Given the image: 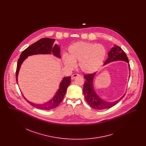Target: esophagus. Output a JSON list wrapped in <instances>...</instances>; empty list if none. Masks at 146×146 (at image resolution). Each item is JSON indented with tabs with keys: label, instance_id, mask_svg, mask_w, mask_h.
<instances>
[{
	"label": "esophagus",
	"instance_id": "1",
	"mask_svg": "<svg viewBox=\"0 0 146 146\" xmlns=\"http://www.w3.org/2000/svg\"><path fill=\"white\" fill-rule=\"evenodd\" d=\"M80 76L79 74H73L72 76H71V79H74L75 78H76L77 76Z\"/></svg>",
	"mask_w": 146,
	"mask_h": 146
}]
</instances>
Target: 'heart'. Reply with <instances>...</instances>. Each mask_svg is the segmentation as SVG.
I'll use <instances>...</instances> for the list:
<instances>
[{"mask_svg":"<svg viewBox=\"0 0 146 146\" xmlns=\"http://www.w3.org/2000/svg\"><path fill=\"white\" fill-rule=\"evenodd\" d=\"M106 50L102 44L90 42H78L70 45L68 54L62 56L63 62L70 69H73L79 62L80 70L92 74L100 69L104 62Z\"/></svg>","mask_w":146,"mask_h":146,"instance_id":"1","label":"heart"}]
</instances>
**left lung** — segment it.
Wrapping results in <instances>:
<instances>
[{
    "instance_id": "1",
    "label": "left lung",
    "mask_w": 146,
    "mask_h": 146,
    "mask_svg": "<svg viewBox=\"0 0 146 146\" xmlns=\"http://www.w3.org/2000/svg\"><path fill=\"white\" fill-rule=\"evenodd\" d=\"M108 58L104 62V66L112 62L122 61L127 63L129 72L130 71L128 58L125 52L120 47L114 45V46L108 52ZM96 74V73L95 72L94 73L85 75L84 76L86 79V81L84 83L83 88V94L85 98L91 107L95 110H102L111 108V107L114 106L118 103L124 97L125 94L119 99L113 102L107 101L101 97H100L94 88V80Z\"/></svg>"
}]
</instances>
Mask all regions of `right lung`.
Masks as SVG:
<instances>
[{
	"instance_id": "right-lung-1",
	"label": "right lung",
	"mask_w": 146,
	"mask_h": 146,
	"mask_svg": "<svg viewBox=\"0 0 146 146\" xmlns=\"http://www.w3.org/2000/svg\"><path fill=\"white\" fill-rule=\"evenodd\" d=\"M55 41V39L51 38H42L33 44L25 49L21 54L18 60L17 68L16 72V79L18 84V76L21 65L23 61L30 56L39 55V54H52L56 57L61 58L60 55V46L57 44L54 45ZM70 76L64 77L60 82L58 89L56 91L55 95L49 101L41 104H35L27 100L22 94L25 99L28 103L38 109L42 110H50L57 107L62 102L63 98L66 92L67 89L70 84Z\"/></svg>"
}]
</instances>
